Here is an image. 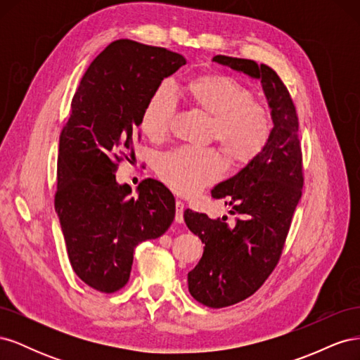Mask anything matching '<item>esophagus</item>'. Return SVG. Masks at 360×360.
Wrapping results in <instances>:
<instances>
[{
  "label": "esophagus",
  "instance_id": "esophagus-1",
  "mask_svg": "<svg viewBox=\"0 0 360 360\" xmlns=\"http://www.w3.org/2000/svg\"><path fill=\"white\" fill-rule=\"evenodd\" d=\"M183 212H184V204L181 201L176 202V222L183 224Z\"/></svg>",
  "mask_w": 360,
  "mask_h": 360
}]
</instances>
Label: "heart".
Masks as SVG:
<instances>
[{"mask_svg": "<svg viewBox=\"0 0 360 360\" xmlns=\"http://www.w3.org/2000/svg\"><path fill=\"white\" fill-rule=\"evenodd\" d=\"M186 101L213 120L210 138L219 141L226 158L243 167L263 153L270 135V115L255 102L246 85L228 75H200L181 85ZM176 114V97L168 84H159L151 91L141 112V130L150 139L167 136ZM225 171V159L214 148H177L158 162L162 181L180 195L198 193L219 180Z\"/></svg>", "mask_w": 360, "mask_h": 360, "instance_id": "1", "label": "heart"}]
</instances>
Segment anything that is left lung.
Wrapping results in <instances>:
<instances>
[{"label": "left lung", "instance_id": "obj_1", "mask_svg": "<svg viewBox=\"0 0 360 360\" xmlns=\"http://www.w3.org/2000/svg\"><path fill=\"white\" fill-rule=\"evenodd\" d=\"M213 61L259 79L274 122L263 153L212 191L240 217L226 222V216L184 212V222L204 243L200 263L188 274L189 292L205 307L225 308L252 296L276 267L302 197L303 171L299 118L278 73L252 60Z\"/></svg>", "mask_w": 360, "mask_h": 360}]
</instances>
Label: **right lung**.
<instances>
[{
  "label": "right lung",
  "instance_id": "add662e5",
  "mask_svg": "<svg viewBox=\"0 0 360 360\" xmlns=\"http://www.w3.org/2000/svg\"><path fill=\"white\" fill-rule=\"evenodd\" d=\"M186 64L183 56L134 40L108 45L84 73L60 135L56 212L70 264L102 292L123 288L135 248L165 233L176 200L156 180L132 197L118 184V162L134 153L141 112L156 86Z\"/></svg>",
  "mask_w": 360,
  "mask_h": 360
}]
</instances>
